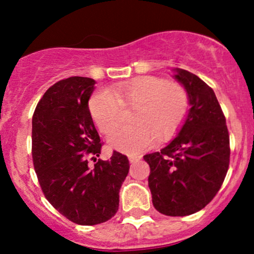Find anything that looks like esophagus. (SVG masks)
Segmentation results:
<instances>
[{
	"label": "esophagus",
	"mask_w": 254,
	"mask_h": 254,
	"mask_svg": "<svg viewBox=\"0 0 254 254\" xmlns=\"http://www.w3.org/2000/svg\"><path fill=\"white\" fill-rule=\"evenodd\" d=\"M141 160V155H129V161L130 162H136Z\"/></svg>",
	"instance_id": "1"
}]
</instances>
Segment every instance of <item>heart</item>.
I'll return each instance as SVG.
<instances>
[{
  "label": "heart",
  "mask_w": 254,
  "mask_h": 254,
  "mask_svg": "<svg viewBox=\"0 0 254 254\" xmlns=\"http://www.w3.org/2000/svg\"><path fill=\"white\" fill-rule=\"evenodd\" d=\"M89 113L99 130L110 133L121 123L123 109H135L131 127H119L109 136L112 148L127 154L148 149L155 141H167L182 127L190 110V94L179 82L142 76L117 83L112 92L99 89L88 100Z\"/></svg>",
  "instance_id": "heart-1"
}]
</instances>
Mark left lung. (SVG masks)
I'll use <instances>...</instances> for the list:
<instances>
[{
	"label": "left lung",
	"mask_w": 254,
	"mask_h": 254,
	"mask_svg": "<svg viewBox=\"0 0 254 254\" xmlns=\"http://www.w3.org/2000/svg\"><path fill=\"white\" fill-rule=\"evenodd\" d=\"M176 78L190 94L191 109L178 136L161 151L143 159L153 205L167 216H188L211 202L229 167V132L211 87L192 72Z\"/></svg>",
	"instance_id": "8db88e82"
}]
</instances>
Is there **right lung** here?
<instances>
[{
  "label": "right lung",
  "instance_id": "obj_1",
  "mask_svg": "<svg viewBox=\"0 0 254 254\" xmlns=\"http://www.w3.org/2000/svg\"><path fill=\"white\" fill-rule=\"evenodd\" d=\"M94 84L81 76L58 81L32 118V159L44 196L64 217L82 226L115 216L130 167L127 156L116 150L110 160L97 159L104 143L88 109Z\"/></svg>",
  "mask_w": 254,
  "mask_h": 254
}]
</instances>
